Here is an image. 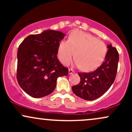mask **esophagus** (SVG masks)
I'll return each mask as SVG.
<instances>
[{
  "instance_id": "1",
  "label": "esophagus",
  "mask_w": 132,
  "mask_h": 132,
  "mask_svg": "<svg viewBox=\"0 0 132 132\" xmlns=\"http://www.w3.org/2000/svg\"><path fill=\"white\" fill-rule=\"evenodd\" d=\"M75 72V71L72 70V69H69V75H71V74L74 73Z\"/></svg>"
}]
</instances>
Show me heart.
I'll return each instance as SVG.
<instances>
[{"mask_svg": "<svg viewBox=\"0 0 132 132\" xmlns=\"http://www.w3.org/2000/svg\"><path fill=\"white\" fill-rule=\"evenodd\" d=\"M107 46L102 41L89 33L75 30L68 41L63 40L59 45L57 56L64 65H68L75 57L76 64L83 71H90L99 67L105 58Z\"/></svg>", "mask_w": 132, "mask_h": 132, "instance_id": "b5f03b06", "label": "heart"}]
</instances>
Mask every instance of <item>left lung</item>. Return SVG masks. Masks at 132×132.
<instances>
[{
	"label": "left lung",
	"instance_id": "left-lung-1",
	"mask_svg": "<svg viewBox=\"0 0 132 132\" xmlns=\"http://www.w3.org/2000/svg\"><path fill=\"white\" fill-rule=\"evenodd\" d=\"M105 60L96 70L91 72H79L80 82L72 87L77 96L87 101H93L104 94L116 79L119 55L112 45L107 46Z\"/></svg>",
	"mask_w": 132,
	"mask_h": 132
}]
</instances>
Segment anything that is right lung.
Here are the masks:
<instances>
[{"label": "right lung", "instance_id": "obj_1", "mask_svg": "<svg viewBox=\"0 0 132 132\" xmlns=\"http://www.w3.org/2000/svg\"><path fill=\"white\" fill-rule=\"evenodd\" d=\"M64 33L46 30L30 35L19 45L16 79L20 86L32 97L49 95L54 90L58 77L68 76V68L57 57Z\"/></svg>", "mask_w": 132, "mask_h": 132}]
</instances>
